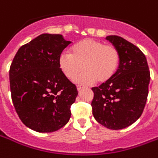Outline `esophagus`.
Listing matches in <instances>:
<instances>
[{
    "mask_svg": "<svg viewBox=\"0 0 158 158\" xmlns=\"http://www.w3.org/2000/svg\"><path fill=\"white\" fill-rule=\"evenodd\" d=\"M83 88H84V87L81 86V85H78V86H77V89H78V90H79V91H80V90H82Z\"/></svg>",
    "mask_w": 158,
    "mask_h": 158,
    "instance_id": "34e87169",
    "label": "esophagus"
}]
</instances>
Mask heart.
<instances>
[{
  "label": "heart",
  "mask_w": 158,
  "mask_h": 158,
  "mask_svg": "<svg viewBox=\"0 0 158 158\" xmlns=\"http://www.w3.org/2000/svg\"><path fill=\"white\" fill-rule=\"evenodd\" d=\"M119 52L113 45L85 38L70 48L69 54L59 57L60 71L68 79H75L83 69L87 71L75 80L79 85L108 82L113 78L119 64Z\"/></svg>",
  "instance_id": "1"
}]
</instances>
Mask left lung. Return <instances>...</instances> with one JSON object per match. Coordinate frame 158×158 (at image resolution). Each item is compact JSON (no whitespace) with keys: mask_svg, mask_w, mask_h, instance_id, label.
Segmentation results:
<instances>
[{"mask_svg":"<svg viewBox=\"0 0 158 158\" xmlns=\"http://www.w3.org/2000/svg\"><path fill=\"white\" fill-rule=\"evenodd\" d=\"M119 52L120 62L113 78L93 87V116L101 125L123 129L140 117L148 97L150 71L143 52L132 43L115 35L106 37Z\"/></svg>","mask_w":158,"mask_h":158,"instance_id":"8db88e82","label":"left lung"}]
</instances>
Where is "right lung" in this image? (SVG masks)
I'll list each match as a JSON object with an SVG mask.
<instances>
[{"label": "right lung", "mask_w": 158, "mask_h": 158, "mask_svg": "<svg viewBox=\"0 0 158 158\" xmlns=\"http://www.w3.org/2000/svg\"><path fill=\"white\" fill-rule=\"evenodd\" d=\"M60 34H41L19 48L9 71L12 100L19 117L38 133L66 125L78 90L59 67V57L71 44Z\"/></svg>", "instance_id": "obj_1"}]
</instances>
